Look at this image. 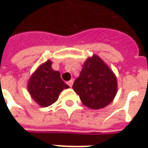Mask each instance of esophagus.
Listing matches in <instances>:
<instances>
[{"label": "esophagus", "instance_id": "esophagus-1", "mask_svg": "<svg viewBox=\"0 0 148 148\" xmlns=\"http://www.w3.org/2000/svg\"><path fill=\"white\" fill-rule=\"evenodd\" d=\"M73 81H74L73 79H70L69 81H68V82H67V84H68V85H69V87H71V88H72V84H73Z\"/></svg>", "mask_w": 148, "mask_h": 148}]
</instances>
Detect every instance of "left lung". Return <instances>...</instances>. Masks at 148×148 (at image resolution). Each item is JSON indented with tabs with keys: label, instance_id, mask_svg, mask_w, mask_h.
<instances>
[{
	"label": "left lung",
	"instance_id": "1",
	"mask_svg": "<svg viewBox=\"0 0 148 148\" xmlns=\"http://www.w3.org/2000/svg\"><path fill=\"white\" fill-rule=\"evenodd\" d=\"M72 88L84 105L91 109H100L113 101L118 89L117 79L99 56L92 55L84 63Z\"/></svg>",
	"mask_w": 148,
	"mask_h": 148
}]
</instances>
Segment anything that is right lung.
I'll return each instance as SVG.
<instances>
[{"label": "right lung", "mask_w": 148, "mask_h": 148, "mask_svg": "<svg viewBox=\"0 0 148 148\" xmlns=\"http://www.w3.org/2000/svg\"><path fill=\"white\" fill-rule=\"evenodd\" d=\"M52 62L48 60L39 66L30 76L27 88L32 99L40 107H49L58 99L60 93L69 88L60 73L52 69Z\"/></svg>", "instance_id": "obj_1"}]
</instances>
